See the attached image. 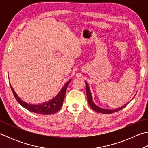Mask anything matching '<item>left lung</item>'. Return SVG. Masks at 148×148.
Wrapping results in <instances>:
<instances>
[{
	"label": "left lung",
	"instance_id": "left-lung-1",
	"mask_svg": "<svg viewBox=\"0 0 148 148\" xmlns=\"http://www.w3.org/2000/svg\"><path fill=\"white\" fill-rule=\"evenodd\" d=\"M86 95H87V100H88L89 104V106H91V108L95 112H99V113L105 114H110L114 113V112H116L117 111H119V110H121V109L123 108H125L127 104H129V102H128V103L125 104L124 106H123L120 107V108H117V109H105V108H102L97 106V105L94 103L93 101H92L91 92V91H90L88 84H87V82H86Z\"/></svg>",
	"mask_w": 148,
	"mask_h": 148
}]
</instances>
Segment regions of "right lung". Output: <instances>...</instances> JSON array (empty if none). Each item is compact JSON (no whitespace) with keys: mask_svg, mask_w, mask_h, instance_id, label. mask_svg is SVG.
Instances as JSON below:
<instances>
[{"mask_svg":"<svg viewBox=\"0 0 148 148\" xmlns=\"http://www.w3.org/2000/svg\"><path fill=\"white\" fill-rule=\"evenodd\" d=\"M71 79L66 82L64 84V86L62 87L61 91H59L58 94L53 99H52L49 101H47L46 102H44L42 104H29L27 102L23 101V100L20 99V97L16 94V92L12 87L10 84V87L12 89V91L13 92V94L14 95L15 98L17 100V101L22 106L24 107L25 108L29 110L34 113H36L38 114H43V115H50L52 114H55L59 111V110L61 108L62 103H63V101L64 99L65 94H66V89L68 87V85L71 82Z\"/></svg>","mask_w":148,"mask_h":148,"instance_id":"add662e5","label":"right lung"}]
</instances>
